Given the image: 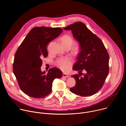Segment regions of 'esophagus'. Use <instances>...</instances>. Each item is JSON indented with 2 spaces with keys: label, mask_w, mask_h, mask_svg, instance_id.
Instances as JSON below:
<instances>
[{
  "label": "esophagus",
  "mask_w": 126,
  "mask_h": 126,
  "mask_svg": "<svg viewBox=\"0 0 126 126\" xmlns=\"http://www.w3.org/2000/svg\"><path fill=\"white\" fill-rule=\"evenodd\" d=\"M62 76H63V77H65V78H68V77H69V76L68 74H65V73H63V75H62Z\"/></svg>",
  "instance_id": "1"
}]
</instances>
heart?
I'll list each match as a JSON object with an SVG mask.
<instances>
[{
    "label": "heart",
    "instance_id": "obj_1",
    "mask_svg": "<svg viewBox=\"0 0 126 126\" xmlns=\"http://www.w3.org/2000/svg\"><path fill=\"white\" fill-rule=\"evenodd\" d=\"M60 40L62 42V45L64 47L70 46L71 47L74 43V40L72 37L68 34L64 35L61 37ZM81 49V46L79 42H77L75 43L74 47V52L75 53H78ZM72 60L70 57H61L58 58L56 61V66L59 68L61 70L64 72H67L69 71L72 65Z\"/></svg>",
    "mask_w": 126,
    "mask_h": 126
}]
</instances>
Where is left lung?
<instances>
[{
	"instance_id": "8db88e82",
	"label": "left lung",
	"mask_w": 126,
	"mask_h": 126,
	"mask_svg": "<svg viewBox=\"0 0 126 126\" xmlns=\"http://www.w3.org/2000/svg\"><path fill=\"white\" fill-rule=\"evenodd\" d=\"M71 30L74 37L81 46L73 69L79 74L72 76L76 85L70 88L73 93L82 97L93 95L98 92L109 71L108 54L101 40L81 22L74 23L63 28ZM86 73L81 76V72Z\"/></svg>"
}]
</instances>
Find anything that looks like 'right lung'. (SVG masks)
<instances>
[{
	"label": "right lung",
	"instance_id": "obj_1",
	"mask_svg": "<svg viewBox=\"0 0 126 126\" xmlns=\"http://www.w3.org/2000/svg\"><path fill=\"white\" fill-rule=\"evenodd\" d=\"M62 30L59 27H35L17 49L13 71L20 88L28 96L44 98L51 93L54 80L62 76V72L57 68L50 69L46 74L40 68L42 59L48 55V45Z\"/></svg>",
	"mask_w": 126,
	"mask_h": 126
}]
</instances>
